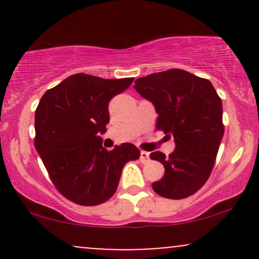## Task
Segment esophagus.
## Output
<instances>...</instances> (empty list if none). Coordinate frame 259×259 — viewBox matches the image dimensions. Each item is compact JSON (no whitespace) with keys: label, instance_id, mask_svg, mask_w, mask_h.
Returning <instances> with one entry per match:
<instances>
[{"label":"esophagus","instance_id":"34e87169","mask_svg":"<svg viewBox=\"0 0 259 259\" xmlns=\"http://www.w3.org/2000/svg\"><path fill=\"white\" fill-rule=\"evenodd\" d=\"M148 159H150V153L146 152V151H141V153H140V160L141 162H147Z\"/></svg>","mask_w":259,"mask_h":259}]
</instances>
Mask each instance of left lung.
<instances>
[{"mask_svg": "<svg viewBox=\"0 0 259 259\" xmlns=\"http://www.w3.org/2000/svg\"><path fill=\"white\" fill-rule=\"evenodd\" d=\"M134 88L153 103L156 129L175 142L169 157L159 151L150 154L165 170L152 189L171 200L194 195L212 173L224 135L221 97L209 80L183 69L150 74L136 80Z\"/></svg>", "mask_w": 259, "mask_h": 259, "instance_id": "8db88e82", "label": "left lung"}]
</instances>
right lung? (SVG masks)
Here are the masks:
<instances>
[{
    "mask_svg": "<svg viewBox=\"0 0 259 259\" xmlns=\"http://www.w3.org/2000/svg\"><path fill=\"white\" fill-rule=\"evenodd\" d=\"M133 81L74 74L47 90L38 102L35 148L53 185L74 203L97 206L109 200L124 165L140 157L129 142L107 151L99 136L109 123V101Z\"/></svg>",
    "mask_w": 259,
    "mask_h": 259,
    "instance_id": "obj_1",
    "label": "right lung"
}]
</instances>
